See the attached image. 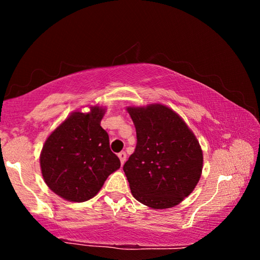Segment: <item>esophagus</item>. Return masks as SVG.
I'll list each match as a JSON object with an SVG mask.
<instances>
[{
  "label": "esophagus",
  "mask_w": 260,
  "mask_h": 260,
  "mask_svg": "<svg viewBox=\"0 0 260 260\" xmlns=\"http://www.w3.org/2000/svg\"><path fill=\"white\" fill-rule=\"evenodd\" d=\"M118 157H119L121 165H124V162L126 161V152H124V151L119 152V153H118Z\"/></svg>",
  "instance_id": "34e87169"
}]
</instances>
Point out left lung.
<instances>
[{"label": "left lung", "mask_w": 260, "mask_h": 260, "mask_svg": "<svg viewBox=\"0 0 260 260\" xmlns=\"http://www.w3.org/2000/svg\"><path fill=\"white\" fill-rule=\"evenodd\" d=\"M136 148L124 165L132 195L152 209L178 205L200 181L203 152L178 113L162 104L127 108Z\"/></svg>", "instance_id": "obj_1"}]
</instances>
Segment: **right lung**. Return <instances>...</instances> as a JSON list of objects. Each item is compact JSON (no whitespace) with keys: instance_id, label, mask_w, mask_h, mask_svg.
Instances as JSON below:
<instances>
[{"instance_id":"add662e5","label":"right lung","mask_w":260,"mask_h":260,"mask_svg":"<svg viewBox=\"0 0 260 260\" xmlns=\"http://www.w3.org/2000/svg\"><path fill=\"white\" fill-rule=\"evenodd\" d=\"M104 109L74 112L45 142L40 165L45 182L52 191L71 202L94 197L120 160L110 149L109 135L101 120Z\"/></svg>"}]
</instances>
